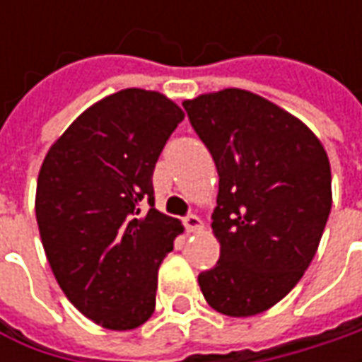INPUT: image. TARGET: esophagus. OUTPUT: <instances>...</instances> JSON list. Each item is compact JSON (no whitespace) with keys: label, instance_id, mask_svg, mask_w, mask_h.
<instances>
[{"label":"esophagus","instance_id":"esophagus-1","mask_svg":"<svg viewBox=\"0 0 362 362\" xmlns=\"http://www.w3.org/2000/svg\"><path fill=\"white\" fill-rule=\"evenodd\" d=\"M183 223H185V230L191 231V233H193V231L203 230V221L197 216H193V214L185 217V219H183Z\"/></svg>","mask_w":362,"mask_h":362}]
</instances>
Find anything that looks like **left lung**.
Returning <instances> with one entry per match:
<instances>
[{
	"instance_id": "8db88e82",
	"label": "left lung",
	"mask_w": 362,
	"mask_h": 362,
	"mask_svg": "<svg viewBox=\"0 0 362 362\" xmlns=\"http://www.w3.org/2000/svg\"><path fill=\"white\" fill-rule=\"evenodd\" d=\"M183 108L219 175L211 230L221 252L199 288L226 316L264 313L318 250L332 205L327 151L302 120L250 90L209 92Z\"/></svg>"
}]
</instances>
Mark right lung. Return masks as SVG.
Returning <instances> with one entry per match:
<instances>
[{
  "mask_svg": "<svg viewBox=\"0 0 362 362\" xmlns=\"http://www.w3.org/2000/svg\"><path fill=\"white\" fill-rule=\"evenodd\" d=\"M183 117L160 92L124 88L86 108L42 163L35 219L49 268L100 327L132 330L155 313L159 266L183 226L155 209L153 171Z\"/></svg>",
  "mask_w": 362,
  "mask_h": 362,
  "instance_id": "1",
  "label": "right lung"
}]
</instances>
